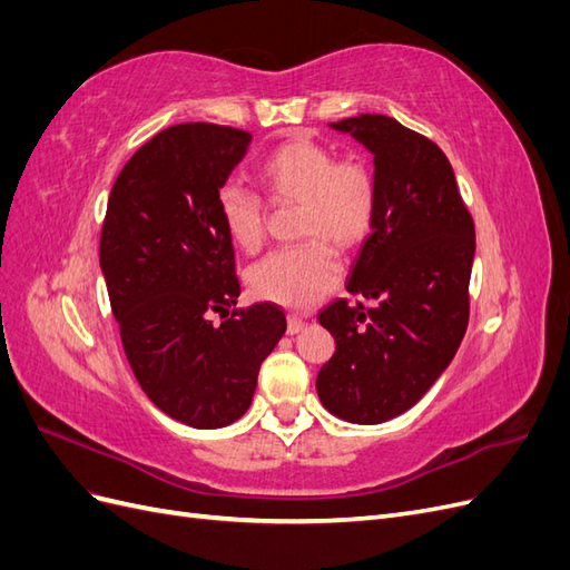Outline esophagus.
<instances>
[{
    "label": "esophagus",
    "mask_w": 570,
    "mask_h": 570,
    "mask_svg": "<svg viewBox=\"0 0 570 570\" xmlns=\"http://www.w3.org/2000/svg\"><path fill=\"white\" fill-rule=\"evenodd\" d=\"M304 327V318L297 314H287V333L289 335H297Z\"/></svg>",
    "instance_id": "obj_1"
}]
</instances>
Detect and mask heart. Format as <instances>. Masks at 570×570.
<instances>
[{"instance_id":"b5f03b06","label":"heart","mask_w":570,"mask_h":570,"mask_svg":"<svg viewBox=\"0 0 570 570\" xmlns=\"http://www.w3.org/2000/svg\"><path fill=\"white\" fill-rule=\"evenodd\" d=\"M254 178L271 204L297 202L295 233L299 245L275 249L256 262L247 281L256 297L289 308H308L342 275L340 249L364 243L377 212V185L373 170L356 157H335V151L297 137L273 147L256 164ZM218 216L230 243L243 252L264 245L266 206L252 189L228 183L218 189Z\"/></svg>"}]
</instances>
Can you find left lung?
Returning <instances> with one entry per match:
<instances>
[{"mask_svg": "<svg viewBox=\"0 0 570 570\" xmlns=\"http://www.w3.org/2000/svg\"><path fill=\"white\" fill-rule=\"evenodd\" d=\"M333 128L373 154L377 212L347 283L366 302L318 312L335 354L316 390L335 416L373 425L416 404L454 358L471 314L475 226L450 159L425 135L383 114Z\"/></svg>", "mask_w": 570, "mask_h": 570, "instance_id": "8db88e82", "label": "left lung"}]
</instances>
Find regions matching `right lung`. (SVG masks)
Wrapping results in <instances>:
<instances>
[{
  "instance_id": "1",
  "label": "right lung",
  "mask_w": 570,
  "mask_h": 570,
  "mask_svg": "<svg viewBox=\"0 0 570 570\" xmlns=\"http://www.w3.org/2000/svg\"><path fill=\"white\" fill-rule=\"evenodd\" d=\"M249 142L247 130L216 124L157 132L120 168L101 226L99 264L128 364L166 416L193 428L243 416L287 327L278 304L235 306V249L216 197Z\"/></svg>"
}]
</instances>
